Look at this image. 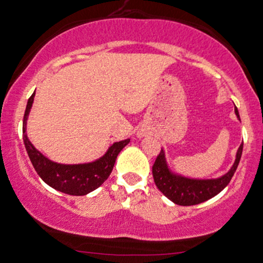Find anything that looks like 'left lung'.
Returning a JSON list of instances; mask_svg holds the SVG:
<instances>
[{
	"label": "left lung",
	"instance_id": "8db88e82",
	"mask_svg": "<svg viewBox=\"0 0 263 263\" xmlns=\"http://www.w3.org/2000/svg\"><path fill=\"white\" fill-rule=\"evenodd\" d=\"M234 111L237 118L239 119V112H238L237 107H234ZM242 151L243 143L238 148L237 156H235V161L233 163L232 168L226 175L219 178L197 180V178L183 177V176L171 172V170L168 168V164H167L164 152L163 149H161V153L158 154L153 167H152L154 182H156L158 190L175 204L182 205V206L200 204V202L206 201V200L218 195L231 182L233 175H234L235 170L239 164Z\"/></svg>",
	"mask_w": 263,
	"mask_h": 263
}]
</instances>
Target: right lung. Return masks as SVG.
<instances>
[{
  "label": "right lung",
  "mask_w": 263,
  "mask_h": 263,
  "mask_svg": "<svg viewBox=\"0 0 263 263\" xmlns=\"http://www.w3.org/2000/svg\"><path fill=\"white\" fill-rule=\"evenodd\" d=\"M34 96L35 92L28 100V105H26L23 121V138L26 152H28L35 171L47 185L55 190L64 192V194L83 196V195H87L88 192L96 190L107 180L114 168L116 157L130 142V139L114 143L101 158L96 159L95 162H90V163L61 164L50 161L31 144L26 135V121H28L29 112H30L32 102H34Z\"/></svg>",
  "instance_id": "add662e5"
}]
</instances>
